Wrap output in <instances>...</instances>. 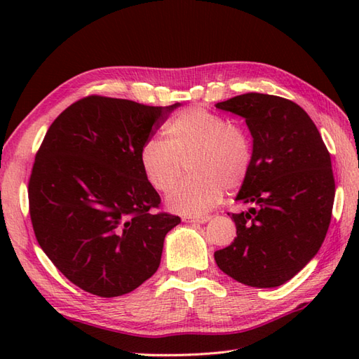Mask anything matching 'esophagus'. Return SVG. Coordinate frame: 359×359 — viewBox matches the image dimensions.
Listing matches in <instances>:
<instances>
[{
    "mask_svg": "<svg viewBox=\"0 0 359 359\" xmlns=\"http://www.w3.org/2000/svg\"><path fill=\"white\" fill-rule=\"evenodd\" d=\"M211 217L210 216H185L184 217V222H194V224H205L208 222Z\"/></svg>",
    "mask_w": 359,
    "mask_h": 359,
    "instance_id": "obj_1",
    "label": "esophagus"
}]
</instances>
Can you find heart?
I'll return each mask as SVG.
<instances>
[{
  "instance_id": "1",
  "label": "heart",
  "mask_w": 359,
  "mask_h": 359,
  "mask_svg": "<svg viewBox=\"0 0 359 359\" xmlns=\"http://www.w3.org/2000/svg\"><path fill=\"white\" fill-rule=\"evenodd\" d=\"M165 142L149 139L140 148V166L148 184L166 193L188 162L191 177L174 187L168 208L182 215H202L220 201L224 188L238 189L247 180L253 147L245 129L220 114L188 108L165 125Z\"/></svg>"
}]
</instances>
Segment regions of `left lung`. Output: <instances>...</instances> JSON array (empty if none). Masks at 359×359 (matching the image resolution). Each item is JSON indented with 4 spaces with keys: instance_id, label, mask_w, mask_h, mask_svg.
Instances as JSON below:
<instances>
[{
    "instance_id": "obj_1",
    "label": "left lung",
    "mask_w": 359,
    "mask_h": 359,
    "mask_svg": "<svg viewBox=\"0 0 359 359\" xmlns=\"http://www.w3.org/2000/svg\"><path fill=\"white\" fill-rule=\"evenodd\" d=\"M216 108L245 118L253 162L231 215L234 242L215 253L216 264L241 284L273 288L299 273L329 230L334 201L332 160L313 120L287 98L250 93Z\"/></svg>"
}]
</instances>
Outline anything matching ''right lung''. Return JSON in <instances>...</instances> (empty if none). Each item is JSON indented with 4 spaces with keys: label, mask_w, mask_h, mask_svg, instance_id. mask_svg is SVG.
Wrapping results in <instances>:
<instances>
[{
    "label": "right lung",
    "mask_w": 359,
    "mask_h": 359,
    "mask_svg": "<svg viewBox=\"0 0 359 359\" xmlns=\"http://www.w3.org/2000/svg\"><path fill=\"white\" fill-rule=\"evenodd\" d=\"M180 103L89 95L53 120L35 156L29 211L35 238L72 284L100 297L133 292L160 265L179 216L154 212L140 148Z\"/></svg>",
    "instance_id": "1"
}]
</instances>
